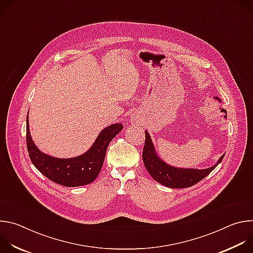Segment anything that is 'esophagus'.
I'll use <instances>...</instances> for the list:
<instances>
[{"instance_id": "esophagus-1", "label": "esophagus", "mask_w": 253, "mask_h": 253, "mask_svg": "<svg viewBox=\"0 0 253 253\" xmlns=\"http://www.w3.org/2000/svg\"><path fill=\"white\" fill-rule=\"evenodd\" d=\"M131 121L134 122V123H135V122L137 123V122H139V119H138L137 116H132V117H131Z\"/></svg>"}]
</instances>
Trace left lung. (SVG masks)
Listing matches in <instances>:
<instances>
[{"mask_svg":"<svg viewBox=\"0 0 253 253\" xmlns=\"http://www.w3.org/2000/svg\"><path fill=\"white\" fill-rule=\"evenodd\" d=\"M143 162L149 174L158 183L170 188L190 187L205 178L223 159L222 155L215 165L206 169L177 168L163 162L157 155L151 137L145 131V145L143 148Z\"/></svg>","mask_w":253,"mask_h":253,"instance_id":"left-lung-1","label":"left lung"}]
</instances>
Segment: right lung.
Here are the masks:
<instances>
[{
	"label": "right lung",
	"instance_id": "1",
	"mask_svg": "<svg viewBox=\"0 0 253 253\" xmlns=\"http://www.w3.org/2000/svg\"><path fill=\"white\" fill-rule=\"evenodd\" d=\"M122 129L121 123L108 126L100 132L92 147L86 153L74 158L61 159L42 153L35 145L27 118V148L34 166L51 181L66 187L83 186L93 182L97 178L103 166L108 145Z\"/></svg>",
	"mask_w": 253,
	"mask_h": 253
}]
</instances>
